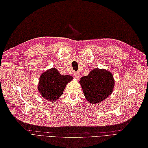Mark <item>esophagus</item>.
I'll return each instance as SVG.
<instances>
[{"instance_id":"34e87169","label":"esophagus","mask_w":148,"mask_h":148,"mask_svg":"<svg viewBox=\"0 0 148 148\" xmlns=\"http://www.w3.org/2000/svg\"><path fill=\"white\" fill-rule=\"evenodd\" d=\"M74 76L76 77L77 79H79V76H80V74L79 73V72H75V73H74Z\"/></svg>"}]
</instances>
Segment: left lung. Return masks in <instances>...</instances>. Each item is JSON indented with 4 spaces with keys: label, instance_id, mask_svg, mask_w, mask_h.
I'll use <instances>...</instances> for the list:
<instances>
[{
    "label": "left lung",
    "instance_id": "1",
    "mask_svg": "<svg viewBox=\"0 0 148 148\" xmlns=\"http://www.w3.org/2000/svg\"><path fill=\"white\" fill-rule=\"evenodd\" d=\"M79 83L84 95L90 103H99L112 93L114 80L111 72L105 69H94L87 76L81 78Z\"/></svg>",
    "mask_w": 148,
    "mask_h": 148
}]
</instances>
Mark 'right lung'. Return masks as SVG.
Masks as SVG:
<instances>
[{"instance_id":"1","label":"right lung","mask_w":148,"mask_h":148,"mask_svg":"<svg viewBox=\"0 0 148 148\" xmlns=\"http://www.w3.org/2000/svg\"><path fill=\"white\" fill-rule=\"evenodd\" d=\"M72 79V76H63L57 69L51 68L40 75L37 88L44 99L55 102L62 95L67 84Z\"/></svg>"}]
</instances>
